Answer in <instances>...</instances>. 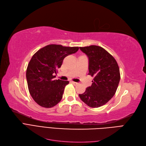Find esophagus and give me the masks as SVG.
<instances>
[{
    "instance_id": "1",
    "label": "esophagus",
    "mask_w": 146,
    "mask_h": 146,
    "mask_svg": "<svg viewBox=\"0 0 146 146\" xmlns=\"http://www.w3.org/2000/svg\"><path fill=\"white\" fill-rule=\"evenodd\" d=\"M72 84H74V85H78V82H74V81H72Z\"/></svg>"
}]
</instances>
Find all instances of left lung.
<instances>
[{"label": "left lung", "instance_id": "8db88e82", "mask_svg": "<svg viewBox=\"0 0 146 146\" xmlns=\"http://www.w3.org/2000/svg\"><path fill=\"white\" fill-rule=\"evenodd\" d=\"M88 58V74L93 81L81 100L88 106L97 108L104 106L115 95L120 81L119 68L115 59L107 51L97 45L79 47Z\"/></svg>", "mask_w": 146, "mask_h": 146}]
</instances>
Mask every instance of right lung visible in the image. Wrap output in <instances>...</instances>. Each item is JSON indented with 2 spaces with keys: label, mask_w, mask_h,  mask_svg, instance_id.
Here are the masks:
<instances>
[{
  "label": "right lung",
  "mask_w": 146,
  "mask_h": 146,
  "mask_svg": "<svg viewBox=\"0 0 146 146\" xmlns=\"http://www.w3.org/2000/svg\"><path fill=\"white\" fill-rule=\"evenodd\" d=\"M78 50V46L51 44L33 56L28 65L26 77L29 92L37 104L51 108L62 100L65 87L69 82L54 80V74L62 65L64 59Z\"/></svg>",
  "instance_id": "add662e5"
}]
</instances>
